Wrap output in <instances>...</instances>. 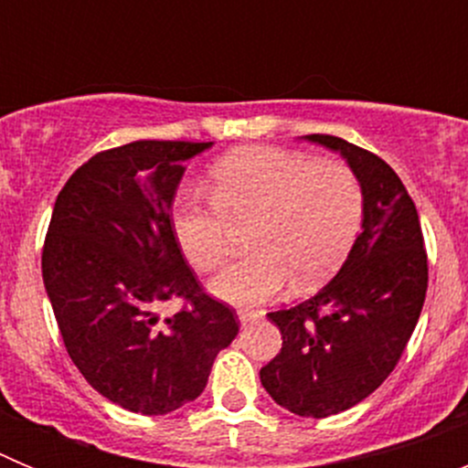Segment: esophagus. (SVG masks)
Here are the masks:
<instances>
[{"label": "esophagus", "mask_w": 468, "mask_h": 468, "mask_svg": "<svg viewBox=\"0 0 468 468\" xmlns=\"http://www.w3.org/2000/svg\"><path fill=\"white\" fill-rule=\"evenodd\" d=\"M260 318H262V312H253V309H241V312H239L241 325H250L255 324V321H260Z\"/></svg>", "instance_id": "1"}]
</instances>
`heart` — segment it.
<instances>
[{
	"mask_svg": "<svg viewBox=\"0 0 468 468\" xmlns=\"http://www.w3.org/2000/svg\"><path fill=\"white\" fill-rule=\"evenodd\" d=\"M213 204L183 197L173 210L177 246L198 271L215 270L231 248L234 227L255 222L248 258L210 281L229 304L255 307L295 276L300 288L328 279L349 253L363 220V192L340 161L304 152L243 147L218 161Z\"/></svg>",
	"mask_w": 468,
	"mask_h": 468,
	"instance_id": "obj_1",
	"label": "heart"
}]
</instances>
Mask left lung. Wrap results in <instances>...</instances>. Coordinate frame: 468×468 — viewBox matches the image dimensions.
Returning a JSON list of instances; mask_svg holds the SVG:
<instances>
[{"label": "left lung", "instance_id": "8db88e82", "mask_svg": "<svg viewBox=\"0 0 468 468\" xmlns=\"http://www.w3.org/2000/svg\"><path fill=\"white\" fill-rule=\"evenodd\" d=\"M349 164L363 192L361 234L333 281L267 314L281 351L260 370L267 394L300 417L345 412L388 378L427 297L420 215L387 161L335 135H302Z\"/></svg>", "mask_w": 468, "mask_h": 468}]
</instances>
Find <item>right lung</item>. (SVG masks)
Segmentation results:
<instances>
[{
    "mask_svg": "<svg viewBox=\"0 0 468 468\" xmlns=\"http://www.w3.org/2000/svg\"><path fill=\"white\" fill-rule=\"evenodd\" d=\"M213 143L138 140L90 156L53 206L41 274L72 363L123 410L166 415L198 399L239 335L234 309L201 292L173 234L185 161ZM190 307L161 319V301Z\"/></svg>",
    "mask_w": 468,
    "mask_h": 468,
    "instance_id": "1",
    "label": "right lung"
}]
</instances>
